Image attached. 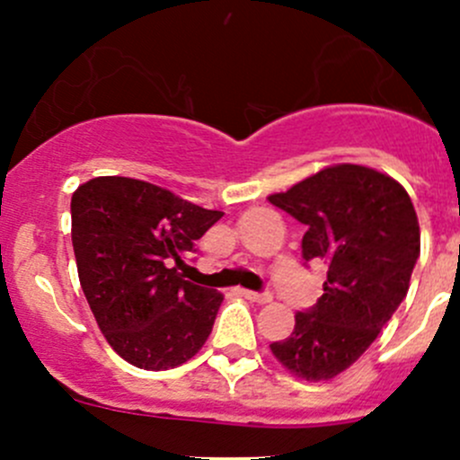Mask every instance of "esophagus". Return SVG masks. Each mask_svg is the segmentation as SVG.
<instances>
[{"mask_svg":"<svg viewBox=\"0 0 460 460\" xmlns=\"http://www.w3.org/2000/svg\"><path fill=\"white\" fill-rule=\"evenodd\" d=\"M243 296H244V298H247V300H252V303H258V305L271 303V294H258V291L243 289Z\"/></svg>","mask_w":460,"mask_h":460,"instance_id":"esophagus-1","label":"esophagus"}]
</instances>
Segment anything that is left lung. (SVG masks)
I'll return each mask as SVG.
<instances>
[{"label":"left lung","mask_w":460,"mask_h":460,"mask_svg":"<svg viewBox=\"0 0 460 460\" xmlns=\"http://www.w3.org/2000/svg\"><path fill=\"white\" fill-rule=\"evenodd\" d=\"M307 226L303 258L327 264L323 296L296 314L271 354L296 378L332 380L356 363L407 296L420 226L401 182L363 164H332L267 198Z\"/></svg>","instance_id":"obj_1"}]
</instances>
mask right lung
<instances>
[{"mask_svg":"<svg viewBox=\"0 0 460 460\" xmlns=\"http://www.w3.org/2000/svg\"><path fill=\"white\" fill-rule=\"evenodd\" d=\"M144 180L102 175L71 198L77 276L106 342L148 372L202 349L225 296L178 271L220 217Z\"/></svg>","mask_w":460,"mask_h":460,"instance_id":"add662e5","label":"right lung"}]
</instances>
